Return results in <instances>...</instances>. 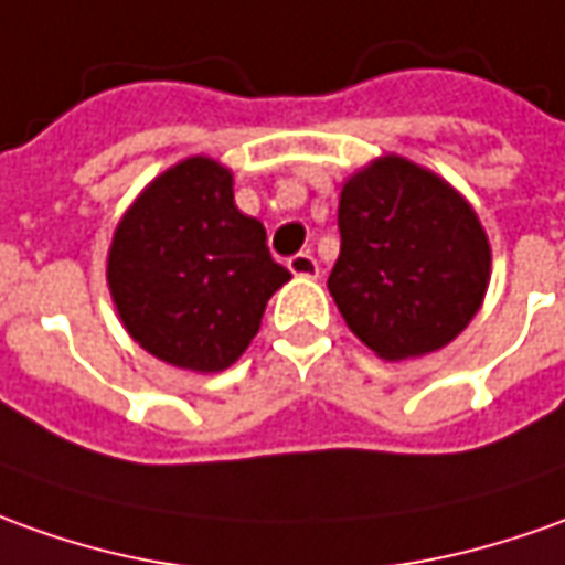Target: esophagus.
<instances>
[{
	"label": "esophagus",
	"instance_id": "34e87169",
	"mask_svg": "<svg viewBox=\"0 0 565 565\" xmlns=\"http://www.w3.org/2000/svg\"><path fill=\"white\" fill-rule=\"evenodd\" d=\"M289 270L295 276H310V279H317V276H320V264H317V258H313L310 252H298V255H291L289 258Z\"/></svg>",
	"mask_w": 565,
	"mask_h": 565
}]
</instances>
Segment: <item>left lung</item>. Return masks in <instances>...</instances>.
Returning a JSON list of instances; mask_svg holds the SVG:
<instances>
[{"label": "left lung", "mask_w": 565, "mask_h": 565, "mask_svg": "<svg viewBox=\"0 0 565 565\" xmlns=\"http://www.w3.org/2000/svg\"><path fill=\"white\" fill-rule=\"evenodd\" d=\"M329 291L350 332L384 360L449 344L483 305L489 243L468 202L403 157L353 174L338 202Z\"/></svg>", "instance_id": "8db88e82"}]
</instances>
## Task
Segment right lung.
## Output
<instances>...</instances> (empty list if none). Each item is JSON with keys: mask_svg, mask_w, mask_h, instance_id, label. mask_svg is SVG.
Here are the masks:
<instances>
[{"mask_svg": "<svg viewBox=\"0 0 565 565\" xmlns=\"http://www.w3.org/2000/svg\"><path fill=\"white\" fill-rule=\"evenodd\" d=\"M291 274L270 258L260 221L233 202V174L193 157L159 174L119 221L107 260L128 334L178 369L221 372L258 334Z\"/></svg>", "mask_w": 565, "mask_h": 565, "instance_id": "right-lung-1", "label": "right lung"}]
</instances>
